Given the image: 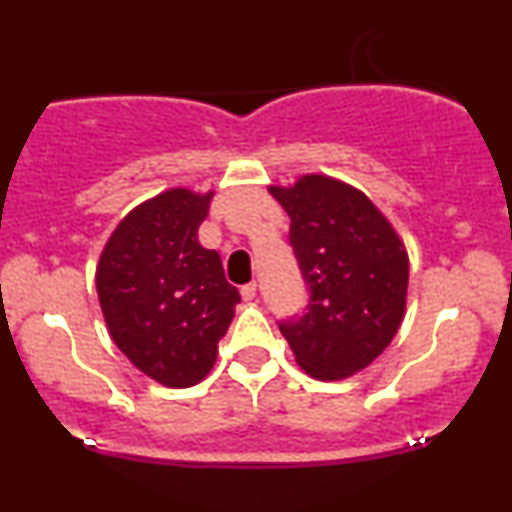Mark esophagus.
I'll list each match as a JSON object with an SVG mask.
<instances>
[{
	"instance_id": "34e87169",
	"label": "esophagus",
	"mask_w": 512,
	"mask_h": 512,
	"mask_svg": "<svg viewBox=\"0 0 512 512\" xmlns=\"http://www.w3.org/2000/svg\"><path fill=\"white\" fill-rule=\"evenodd\" d=\"M240 293H243L245 301H252V298L257 296V284H255V281H250V284H245L243 289H240Z\"/></svg>"
}]
</instances>
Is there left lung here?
I'll list each match as a JSON object with an SVG mask.
<instances>
[{
	"label": "left lung",
	"mask_w": 512,
	"mask_h": 512,
	"mask_svg": "<svg viewBox=\"0 0 512 512\" xmlns=\"http://www.w3.org/2000/svg\"><path fill=\"white\" fill-rule=\"evenodd\" d=\"M291 216V245L310 286L308 313L281 322L296 363L317 380L368 368L404 320L409 255L387 216L349 182L308 173L272 185Z\"/></svg>",
	"instance_id": "left-lung-1"
}]
</instances>
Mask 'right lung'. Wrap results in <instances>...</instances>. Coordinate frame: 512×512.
<instances>
[{
	"label": "right lung",
	"mask_w": 512,
	"mask_h": 512,
	"mask_svg": "<svg viewBox=\"0 0 512 512\" xmlns=\"http://www.w3.org/2000/svg\"><path fill=\"white\" fill-rule=\"evenodd\" d=\"M214 192L170 187L117 223L96 267L110 337L144 375L166 387L207 378L240 293L221 257L199 243Z\"/></svg>",
	"instance_id": "1"
}]
</instances>
